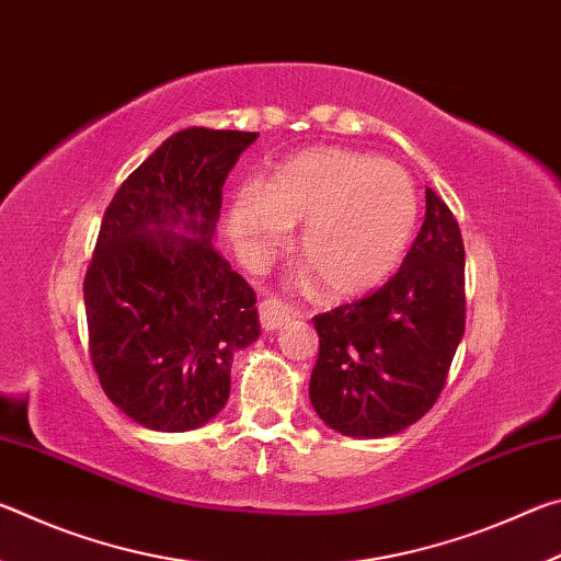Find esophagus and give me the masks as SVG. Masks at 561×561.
Returning a JSON list of instances; mask_svg holds the SVG:
<instances>
[{
  "mask_svg": "<svg viewBox=\"0 0 561 561\" xmlns=\"http://www.w3.org/2000/svg\"><path fill=\"white\" fill-rule=\"evenodd\" d=\"M289 319H291V311H289V307H284L282 301H277V299L260 301V321H262V329L267 331V334L270 331L282 329Z\"/></svg>",
  "mask_w": 561,
  "mask_h": 561,
  "instance_id": "1",
  "label": "esophagus"
}]
</instances>
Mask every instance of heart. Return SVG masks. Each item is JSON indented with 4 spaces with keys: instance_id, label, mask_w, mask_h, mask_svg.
<instances>
[{
    "instance_id": "1",
    "label": "heart",
    "mask_w": 561,
    "mask_h": 561,
    "mask_svg": "<svg viewBox=\"0 0 561 561\" xmlns=\"http://www.w3.org/2000/svg\"><path fill=\"white\" fill-rule=\"evenodd\" d=\"M299 254L329 294L368 291L396 270L417 222L413 178L358 150L321 148L247 183L230 207V234L247 264L260 267L300 225Z\"/></svg>"
}]
</instances>
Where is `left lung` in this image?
<instances>
[{"mask_svg":"<svg viewBox=\"0 0 561 561\" xmlns=\"http://www.w3.org/2000/svg\"><path fill=\"white\" fill-rule=\"evenodd\" d=\"M309 398L329 428L386 438L431 411L465 334V250L450 207L425 187V220L391 279L311 319Z\"/></svg>","mask_w":561,"mask_h":561,"instance_id":"obj_1","label":"left lung"}]
</instances>
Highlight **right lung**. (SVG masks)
Instances as JSON below:
<instances>
[{"label":"right lung","instance_id":"add662e5","mask_svg":"<svg viewBox=\"0 0 561 561\" xmlns=\"http://www.w3.org/2000/svg\"><path fill=\"white\" fill-rule=\"evenodd\" d=\"M260 133L185 128L133 170L83 282L89 351L113 405L148 431L210 423L234 351L260 336L254 291L215 250L222 185Z\"/></svg>","mask_w":561,"mask_h":561}]
</instances>
